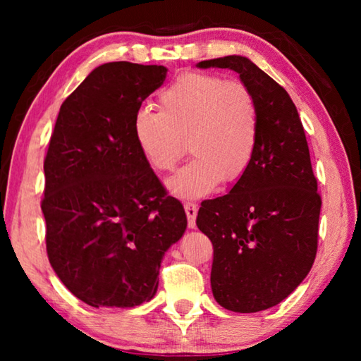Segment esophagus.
<instances>
[{"label":"esophagus","mask_w":361,"mask_h":361,"mask_svg":"<svg viewBox=\"0 0 361 361\" xmlns=\"http://www.w3.org/2000/svg\"><path fill=\"white\" fill-rule=\"evenodd\" d=\"M185 210H186V216H188V226L191 229H194L195 228V216H197V204L186 202Z\"/></svg>","instance_id":"1"}]
</instances>
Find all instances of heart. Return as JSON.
<instances>
[{
    "mask_svg": "<svg viewBox=\"0 0 361 361\" xmlns=\"http://www.w3.org/2000/svg\"><path fill=\"white\" fill-rule=\"evenodd\" d=\"M133 133L156 172L172 170L188 143L192 157L167 185L181 197H200L221 180L239 181L252 166L259 140L258 105L242 81L185 73L159 94V111L138 109Z\"/></svg>",
    "mask_w": 361,
    "mask_h": 361,
    "instance_id": "obj_1",
    "label": "heart"
}]
</instances>
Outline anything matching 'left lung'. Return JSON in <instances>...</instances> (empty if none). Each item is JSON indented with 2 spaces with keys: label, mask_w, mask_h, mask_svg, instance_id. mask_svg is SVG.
<instances>
[{
  "label": "left lung",
  "mask_w": 361,
  "mask_h": 361,
  "mask_svg": "<svg viewBox=\"0 0 361 361\" xmlns=\"http://www.w3.org/2000/svg\"><path fill=\"white\" fill-rule=\"evenodd\" d=\"M252 90L259 140L252 166L228 194L200 204L195 224L213 245L212 291L232 312H259L295 291L319 247L322 197L302 122L282 85L240 56L204 60Z\"/></svg>",
  "instance_id": "left-lung-1"
}]
</instances>
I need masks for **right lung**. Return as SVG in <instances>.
<instances>
[{
    "label": "right lung",
    "mask_w": 361,
    "mask_h": 361,
    "mask_svg": "<svg viewBox=\"0 0 361 361\" xmlns=\"http://www.w3.org/2000/svg\"><path fill=\"white\" fill-rule=\"evenodd\" d=\"M162 65L97 66L60 106L44 159L49 262L92 307H135L156 295L164 253L186 213L140 151L133 116L166 81Z\"/></svg>",
    "instance_id": "right-lung-1"
}]
</instances>
